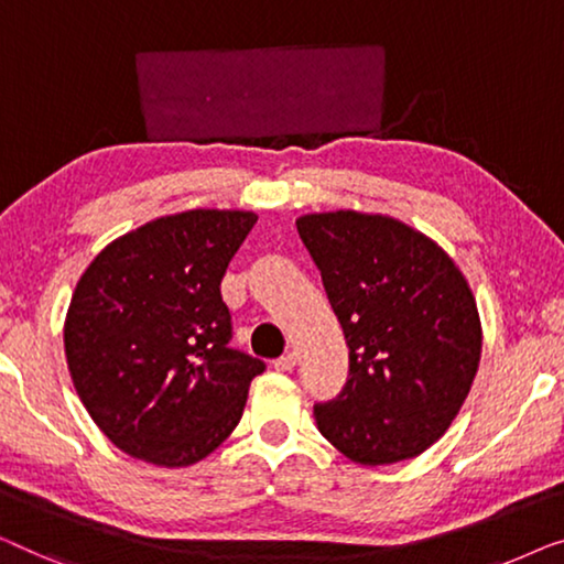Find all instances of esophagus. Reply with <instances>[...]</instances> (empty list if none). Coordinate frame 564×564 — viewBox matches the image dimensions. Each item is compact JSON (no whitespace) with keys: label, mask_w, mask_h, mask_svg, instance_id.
<instances>
[{"label":"esophagus","mask_w":564,"mask_h":564,"mask_svg":"<svg viewBox=\"0 0 564 564\" xmlns=\"http://www.w3.org/2000/svg\"><path fill=\"white\" fill-rule=\"evenodd\" d=\"M296 352H285V355H281V358L279 360H275L273 362V368L275 370H281V372H289V370H293V368H296Z\"/></svg>","instance_id":"34e87169"}]
</instances>
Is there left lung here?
Returning a JSON list of instances; mask_svg holds the SVG:
<instances>
[{
  "label": "left lung",
  "mask_w": 564,
  "mask_h": 564,
  "mask_svg": "<svg viewBox=\"0 0 564 564\" xmlns=\"http://www.w3.org/2000/svg\"><path fill=\"white\" fill-rule=\"evenodd\" d=\"M296 229L350 347L347 383L316 403V426L360 465L422 455L478 372L482 332L465 275L437 242L383 214H304Z\"/></svg>",
  "instance_id": "left-lung-1"
}]
</instances>
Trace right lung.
Instances as JSON below:
<instances>
[{
    "label": "right lung",
    "mask_w": 564,
    "mask_h": 564,
    "mask_svg": "<svg viewBox=\"0 0 564 564\" xmlns=\"http://www.w3.org/2000/svg\"><path fill=\"white\" fill-rule=\"evenodd\" d=\"M256 221L240 209L169 214L109 242L78 279L63 327L70 380L130 457L188 467L240 422L265 362L229 347L219 283Z\"/></svg>",
    "instance_id": "1"
}]
</instances>
